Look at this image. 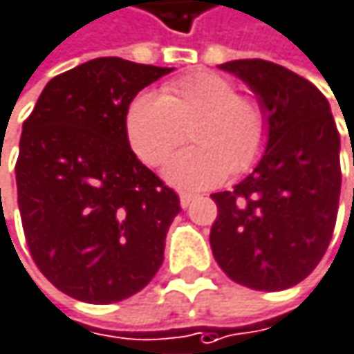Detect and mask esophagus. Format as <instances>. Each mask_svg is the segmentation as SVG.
Segmentation results:
<instances>
[{
    "label": "esophagus",
    "mask_w": 354,
    "mask_h": 354,
    "mask_svg": "<svg viewBox=\"0 0 354 354\" xmlns=\"http://www.w3.org/2000/svg\"><path fill=\"white\" fill-rule=\"evenodd\" d=\"M196 198V194H190V192H182L180 194V207L182 209H188L192 205V201Z\"/></svg>",
    "instance_id": "34e87169"
}]
</instances>
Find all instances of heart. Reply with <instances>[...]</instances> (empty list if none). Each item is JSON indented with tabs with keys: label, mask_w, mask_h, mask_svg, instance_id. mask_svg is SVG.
<instances>
[{
	"label": "heart",
	"mask_w": 354,
	"mask_h": 354,
	"mask_svg": "<svg viewBox=\"0 0 354 354\" xmlns=\"http://www.w3.org/2000/svg\"><path fill=\"white\" fill-rule=\"evenodd\" d=\"M194 121L190 140L196 145L176 153L164 168L166 180L178 188H210L231 172L249 170L268 142L261 103L239 95L235 82L210 71L168 82L160 95H138L125 113V133L140 160L160 166Z\"/></svg>",
	"instance_id": "b5f03b06"
}]
</instances>
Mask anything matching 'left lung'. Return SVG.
Segmentation results:
<instances>
[{"label":"left lung","mask_w":354,"mask_h":354,"mask_svg":"<svg viewBox=\"0 0 354 354\" xmlns=\"http://www.w3.org/2000/svg\"><path fill=\"white\" fill-rule=\"evenodd\" d=\"M255 93L268 117L266 153L233 190L212 194L210 249L233 281L251 290L292 288L330 243L340 196V136L326 97L270 60L221 64Z\"/></svg>","instance_id":"left-lung-1"}]
</instances>
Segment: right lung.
I'll return each instance as SVG.
<instances>
[{
  "mask_svg": "<svg viewBox=\"0 0 354 354\" xmlns=\"http://www.w3.org/2000/svg\"><path fill=\"white\" fill-rule=\"evenodd\" d=\"M174 68L95 58L44 86L24 121L17 207L32 259L66 296L121 302L151 281L180 198L125 133L136 95Z\"/></svg>",
  "mask_w": 354,
  "mask_h": 354,
  "instance_id": "obj_1",
  "label": "right lung"
}]
</instances>
